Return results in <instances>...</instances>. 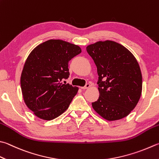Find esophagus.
I'll return each mask as SVG.
<instances>
[{"label": "esophagus", "instance_id": "esophagus-1", "mask_svg": "<svg viewBox=\"0 0 159 159\" xmlns=\"http://www.w3.org/2000/svg\"><path fill=\"white\" fill-rule=\"evenodd\" d=\"M90 86H91V85H90L89 84H86L84 86H83V87H81V89H87L90 87Z\"/></svg>", "mask_w": 159, "mask_h": 159}]
</instances>
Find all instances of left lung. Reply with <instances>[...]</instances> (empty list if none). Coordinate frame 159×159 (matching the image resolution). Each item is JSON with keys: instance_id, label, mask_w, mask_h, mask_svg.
<instances>
[{"instance_id": "left-lung-1", "label": "left lung", "mask_w": 159, "mask_h": 159, "mask_svg": "<svg viewBox=\"0 0 159 159\" xmlns=\"http://www.w3.org/2000/svg\"><path fill=\"white\" fill-rule=\"evenodd\" d=\"M86 51L99 76L100 97L92 102L93 109L109 121L127 116L142 93V74L135 57L122 45L109 40L89 45Z\"/></svg>"}]
</instances>
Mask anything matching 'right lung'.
I'll use <instances>...</instances> for the list:
<instances>
[{"mask_svg": "<svg viewBox=\"0 0 159 159\" xmlns=\"http://www.w3.org/2000/svg\"><path fill=\"white\" fill-rule=\"evenodd\" d=\"M81 52L77 45L50 39L37 46L28 57L20 87L25 104L38 118L51 120L69 107L78 87L61 81L70 75L68 62Z\"/></svg>", "mask_w": 159, "mask_h": 159, "instance_id": "1", "label": "right lung"}]
</instances>
